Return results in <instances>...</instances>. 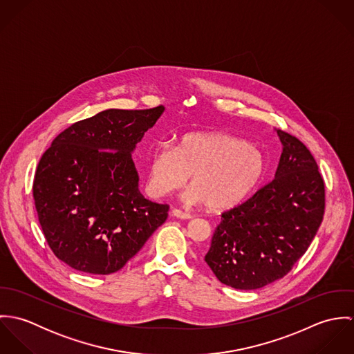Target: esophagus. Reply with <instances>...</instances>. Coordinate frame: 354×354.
Wrapping results in <instances>:
<instances>
[{"label":"esophagus","instance_id":"obj_1","mask_svg":"<svg viewBox=\"0 0 354 354\" xmlns=\"http://www.w3.org/2000/svg\"><path fill=\"white\" fill-rule=\"evenodd\" d=\"M171 216H174V218H180V219H189L192 215H191V214H188V212H185V211H183V209L173 208V209H171Z\"/></svg>","mask_w":354,"mask_h":354}]
</instances>
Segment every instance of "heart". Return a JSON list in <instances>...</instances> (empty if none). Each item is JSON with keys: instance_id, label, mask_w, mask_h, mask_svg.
I'll return each instance as SVG.
<instances>
[{"instance_id": "b5f03b06", "label": "heart", "mask_w": 354, "mask_h": 354, "mask_svg": "<svg viewBox=\"0 0 354 354\" xmlns=\"http://www.w3.org/2000/svg\"><path fill=\"white\" fill-rule=\"evenodd\" d=\"M266 173V158L247 140L221 132H192L174 149L158 146L147 163V191L162 198L180 189L191 176L185 199L214 211L243 202Z\"/></svg>"}]
</instances>
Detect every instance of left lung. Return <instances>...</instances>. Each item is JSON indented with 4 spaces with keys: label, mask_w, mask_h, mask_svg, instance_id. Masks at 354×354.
Segmentation results:
<instances>
[{
    "label": "left lung",
    "mask_w": 354,
    "mask_h": 354,
    "mask_svg": "<svg viewBox=\"0 0 354 354\" xmlns=\"http://www.w3.org/2000/svg\"><path fill=\"white\" fill-rule=\"evenodd\" d=\"M283 145L275 178L245 202L222 212L205 263L225 285L254 290L285 277L306 252L324 214L317 163L296 136Z\"/></svg>",
    "instance_id": "left-lung-1"
}]
</instances>
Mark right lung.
Wrapping results in <instances>:
<instances>
[{"label":"right lung","mask_w":354,"mask_h":354,"mask_svg":"<svg viewBox=\"0 0 354 354\" xmlns=\"http://www.w3.org/2000/svg\"><path fill=\"white\" fill-rule=\"evenodd\" d=\"M163 110H104L64 129L41 156L32 184L38 221L69 267L113 274L166 221L169 205L140 194L131 155Z\"/></svg>","instance_id":"1"}]
</instances>
